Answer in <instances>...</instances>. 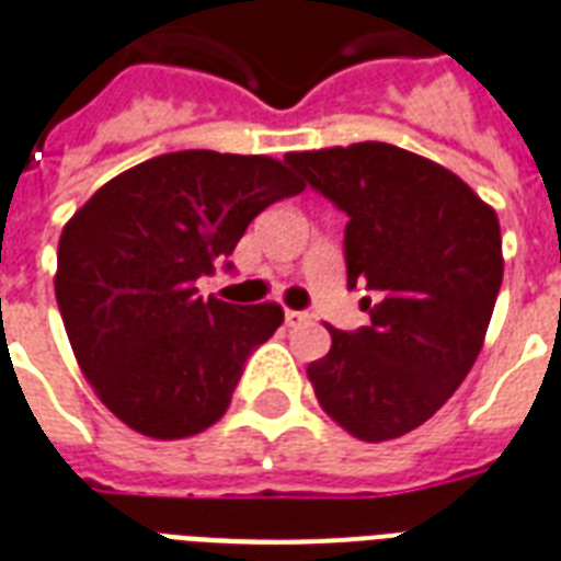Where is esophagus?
<instances>
[{
  "instance_id": "esophagus-1",
  "label": "esophagus",
  "mask_w": 561,
  "mask_h": 561,
  "mask_svg": "<svg viewBox=\"0 0 561 561\" xmlns=\"http://www.w3.org/2000/svg\"><path fill=\"white\" fill-rule=\"evenodd\" d=\"M309 321V314L306 312H294V309H288V312H285V323H288V327H300V323H306Z\"/></svg>"
}]
</instances>
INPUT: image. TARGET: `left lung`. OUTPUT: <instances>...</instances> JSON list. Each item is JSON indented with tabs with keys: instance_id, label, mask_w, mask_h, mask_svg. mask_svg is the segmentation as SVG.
<instances>
[{
	"instance_id": "8db88e82",
	"label": "left lung",
	"mask_w": 561,
	"mask_h": 561,
	"mask_svg": "<svg viewBox=\"0 0 561 561\" xmlns=\"http://www.w3.org/2000/svg\"><path fill=\"white\" fill-rule=\"evenodd\" d=\"M285 163L347 214V288L371 291V323L330 327V354L306 368L314 396L365 443L404 437L479 356L502 285L500 219L449 169L396 145L288 153Z\"/></svg>"
}]
</instances>
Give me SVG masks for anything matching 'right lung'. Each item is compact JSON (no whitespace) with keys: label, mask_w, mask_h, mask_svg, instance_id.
<instances>
[{"label":"right lung","mask_w":561,"mask_h":561,"mask_svg":"<svg viewBox=\"0 0 561 561\" xmlns=\"http://www.w3.org/2000/svg\"><path fill=\"white\" fill-rule=\"evenodd\" d=\"M302 193L279 160L175 151L133 165L73 214L56 300L103 404L153 439L193 437L231 404L249 354L276 333V302L198 297L264 207Z\"/></svg>","instance_id":"right-lung-1"}]
</instances>
